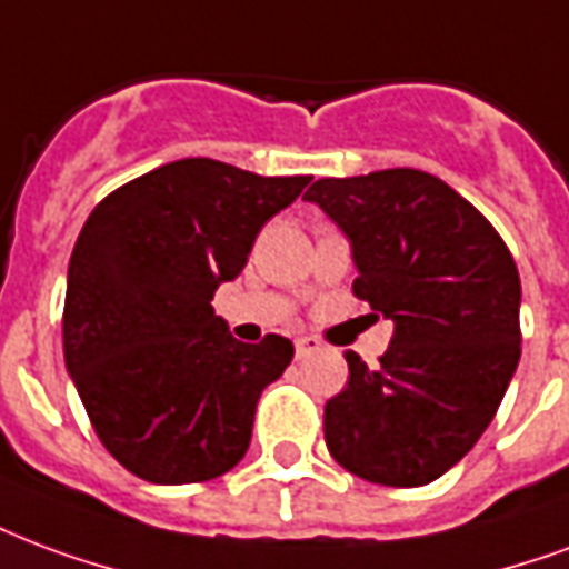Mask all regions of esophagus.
<instances>
[{
  "mask_svg": "<svg viewBox=\"0 0 569 569\" xmlns=\"http://www.w3.org/2000/svg\"><path fill=\"white\" fill-rule=\"evenodd\" d=\"M322 349V343H319L317 338H310V335H305V338L296 340V356L298 359H305V356H310V352H319Z\"/></svg>",
  "mask_w": 569,
  "mask_h": 569,
  "instance_id": "1",
  "label": "esophagus"
}]
</instances>
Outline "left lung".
Returning a JSON list of instances; mask_svg holds the SVG:
<instances>
[{"instance_id": "1", "label": "left lung", "mask_w": 569, "mask_h": 569, "mask_svg": "<svg viewBox=\"0 0 569 569\" xmlns=\"http://www.w3.org/2000/svg\"><path fill=\"white\" fill-rule=\"evenodd\" d=\"M352 243V292L395 322L380 368L347 352L326 403V446L380 486L435 482L498 413L521 356V283L495 226L416 168L322 178L307 189Z\"/></svg>"}]
</instances>
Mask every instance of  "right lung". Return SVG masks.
<instances>
[{
  "instance_id": "right-lung-1",
  "label": "right lung",
  "mask_w": 569,
  "mask_h": 569,
  "mask_svg": "<svg viewBox=\"0 0 569 569\" xmlns=\"http://www.w3.org/2000/svg\"><path fill=\"white\" fill-rule=\"evenodd\" d=\"M310 178L180 159L104 196L71 250L62 352L102 446L156 486L208 482L247 452L256 403L296 356L241 343L213 292Z\"/></svg>"
}]
</instances>
